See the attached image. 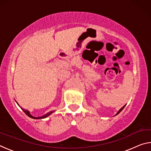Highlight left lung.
<instances>
[{
    "label": "left lung",
    "instance_id": "left-lung-1",
    "mask_svg": "<svg viewBox=\"0 0 151 151\" xmlns=\"http://www.w3.org/2000/svg\"><path fill=\"white\" fill-rule=\"evenodd\" d=\"M124 106H125V105H124V106H122V108H121V109H120V110H119V111L118 112H117V113L116 114V115H117V114H119V113H120V112H121L122 111V109H123L124 108Z\"/></svg>",
    "mask_w": 151,
    "mask_h": 151
}]
</instances>
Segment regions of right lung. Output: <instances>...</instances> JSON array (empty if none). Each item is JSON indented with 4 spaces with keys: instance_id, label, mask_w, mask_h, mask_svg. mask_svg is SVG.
Returning a JSON list of instances; mask_svg holds the SVG:
<instances>
[{
    "instance_id": "add662e5",
    "label": "right lung",
    "mask_w": 151,
    "mask_h": 151,
    "mask_svg": "<svg viewBox=\"0 0 151 151\" xmlns=\"http://www.w3.org/2000/svg\"><path fill=\"white\" fill-rule=\"evenodd\" d=\"M17 104H18V103H17ZM21 109L25 112V114H26L28 116H29V117H30V118L34 119H45V118H46V117H47V116H49L50 114H51L53 112H54V111H50V112H48V113H47L46 114H45V115H43V116H40V117H35V116H33L32 115H31V114H30V112H29V111H27V110H24V109H22V108H21Z\"/></svg>"
}]
</instances>
